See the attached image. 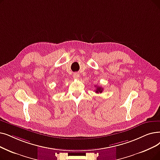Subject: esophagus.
<instances>
[{
    "label": "esophagus",
    "mask_w": 160,
    "mask_h": 160,
    "mask_svg": "<svg viewBox=\"0 0 160 160\" xmlns=\"http://www.w3.org/2000/svg\"><path fill=\"white\" fill-rule=\"evenodd\" d=\"M73 78L75 79H78L79 78V74L78 73H74L73 75Z\"/></svg>",
    "instance_id": "esophagus-1"
}]
</instances>
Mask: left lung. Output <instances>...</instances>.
Here are the masks:
<instances>
[{
	"label": "left lung",
	"mask_w": 160,
	"mask_h": 160,
	"mask_svg": "<svg viewBox=\"0 0 160 160\" xmlns=\"http://www.w3.org/2000/svg\"><path fill=\"white\" fill-rule=\"evenodd\" d=\"M96 89H95V93H102V90H103V88H101V87H99V86H96Z\"/></svg>",
	"instance_id": "obj_1"
}]
</instances>
